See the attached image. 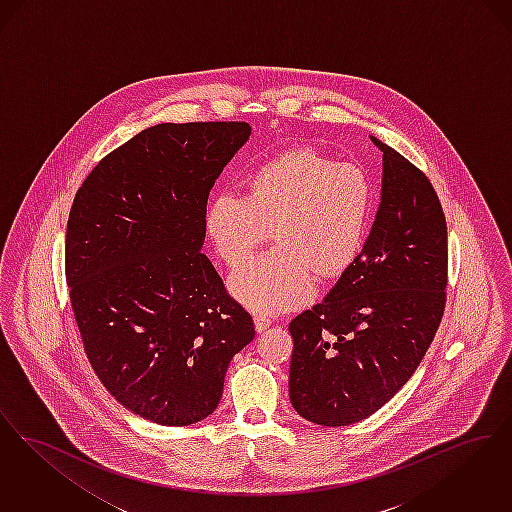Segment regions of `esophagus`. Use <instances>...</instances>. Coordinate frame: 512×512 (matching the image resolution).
I'll return each instance as SVG.
<instances>
[{
    "instance_id": "esophagus-1",
    "label": "esophagus",
    "mask_w": 512,
    "mask_h": 512,
    "mask_svg": "<svg viewBox=\"0 0 512 512\" xmlns=\"http://www.w3.org/2000/svg\"><path fill=\"white\" fill-rule=\"evenodd\" d=\"M271 319L267 315H254V327L258 333H264L269 327H271Z\"/></svg>"
}]
</instances>
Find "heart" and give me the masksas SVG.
Instances as JSON below:
<instances>
[{"mask_svg":"<svg viewBox=\"0 0 512 512\" xmlns=\"http://www.w3.org/2000/svg\"><path fill=\"white\" fill-rule=\"evenodd\" d=\"M373 210V179L361 166L296 149L262 164L246 197L212 200L206 229L229 267L246 262L273 231L279 246L237 269L229 289L252 312H285L312 298L315 275L333 279L354 266Z\"/></svg>","mask_w":512,"mask_h":512,"instance_id":"heart-1","label":"heart"}]
</instances>
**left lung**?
I'll use <instances>...</instances> for the list:
<instances>
[{"label":"left lung","mask_w":512,"mask_h":512,"mask_svg":"<svg viewBox=\"0 0 512 512\" xmlns=\"http://www.w3.org/2000/svg\"><path fill=\"white\" fill-rule=\"evenodd\" d=\"M382 151L377 218L354 266L327 298L290 321V403L321 426L378 411L411 378L440 327L447 287V225L415 164Z\"/></svg>","instance_id":"8db88e82"}]
</instances>
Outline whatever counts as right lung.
Listing matches in <instances>:
<instances>
[{
    "mask_svg": "<svg viewBox=\"0 0 512 512\" xmlns=\"http://www.w3.org/2000/svg\"><path fill=\"white\" fill-rule=\"evenodd\" d=\"M246 122L158 124L101 158L76 191L65 275L89 363L114 400L162 424L218 407L250 313L200 252L206 202Z\"/></svg>",
    "mask_w": 512,
    "mask_h": 512,
    "instance_id": "add662e5",
    "label": "right lung"
}]
</instances>
